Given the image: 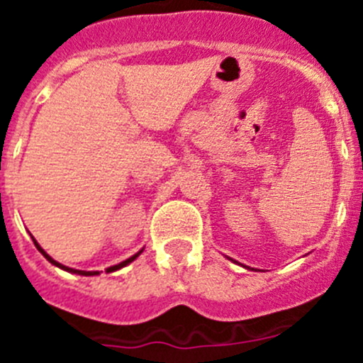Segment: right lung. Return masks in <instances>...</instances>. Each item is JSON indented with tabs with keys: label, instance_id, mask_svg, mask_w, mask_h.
<instances>
[{
	"label": "right lung",
	"instance_id": "add662e5",
	"mask_svg": "<svg viewBox=\"0 0 363 363\" xmlns=\"http://www.w3.org/2000/svg\"><path fill=\"white\" fill-rule=\"evenodd\" d=\"M34 245H36V247H38V251H40V252H41V255H43V256H45V258L49 259L50 264H52V265H56V267H60V269H63V271H69V272H74V274H83V277H96V274H99V272H98V271H76V269H70V267H65V265H62V264H57L56 259H52V258H50V256H49V255H47V252H45V251H43V249H41V247H40V243H38V242H34ZM142 252H143V249H142V251H140V252H136V255H134V256H130V258H127V259H125V262H121V264H118V265H112V267H108V269H107V272H114V271H118V269L125 267V265H129V264H130V262H134V259H136V258H138V256L142 255Z\"/></svg>",
	"mask_w": 363,
	"mask_h": 363
}]
</instances>
